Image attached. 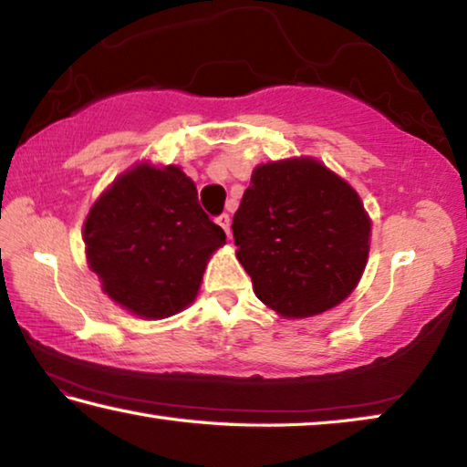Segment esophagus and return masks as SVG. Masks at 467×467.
Segmentation results:
<instances>
[{
  "label": "esophagus",
  "mask_w": 467,
  "mask_h": 467,
  "mask_svg": "<svg viewBox=\"0 0 467 467\" xmlns=\"http://www.w3.org/2000/svg\"><path fill=\"white\" fill-rule=\"evenodd\" d=\"M216 223L223 226V231L226 233V234H231V216L228 214H220V216H216Z\"/></svg>",
  "instance_id": "obj_1"
}]
</instances>
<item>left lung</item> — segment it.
<instances>
[{"label":"left lung","instance_id":"obj_1","mask_svg":"<svg viewBox=\"0 0 467 467\" xmlns=\"http://www.w3.org/2000/svg\"><path fill=\"white\" fill-rule=\"evenodd\" d=\"M233 234L257 298L298 319L331 309L357 286L370 223L346 181L300 158L253 171Z\"/></svg>","mask_w":467,"mask_h":467}]
</instances>
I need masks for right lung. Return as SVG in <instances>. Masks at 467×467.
I'll return each mask as SVG.
<instances>
[{"instance_id": "obj_1", "label": "right lung", "mask_w": 467, "mask_h": 467, "mask_svg": "<svg viewBox=\"0 0 467 467\" xmlns=\"http://www.w3.org/2000/svg\"><path fill=\"white\" fill-rule=\"evenodd\" d=\"M224 241L179 167L140 164L125 172L84 224L86 257L102 290L148 319L171 317L192 303L208 257Z\"/></svg>"}]
</instances>
